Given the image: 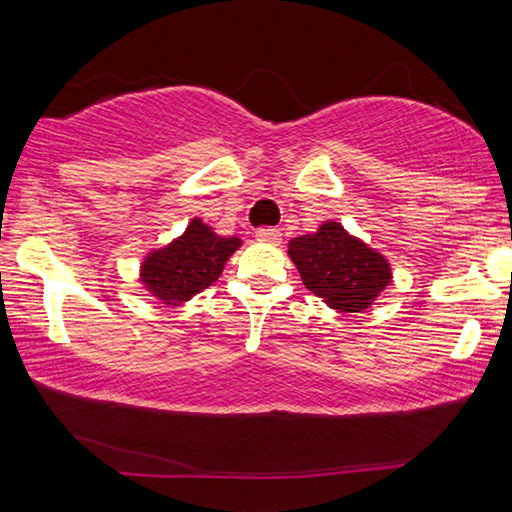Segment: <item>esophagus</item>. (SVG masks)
Returning a JSON list of instances; mask_svg holds the SVG:
<instances>
[{
  "label": "esophagus",
  "mask_w": 512,
  "mask_h": 512,
  "mask_svg": "<svg viewBox=\"0 0 512 512\" xmlns=\"http://www.w3.org/2000/svg\"><path fill=\"white\" fill-rule=\"evenodd\" d=\"M255 237H257V241H264V244H273V246H277L282 241L280 230H275V228H259L255 232Z\"/></svg>",
  "instance_id": "34e87169"
}]
</instances>
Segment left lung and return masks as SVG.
<instances>
[{
	"label": "left lung",
	"instance_id": "8db88e82",
	"mask_svg": "<svg viewBox=\"0 0 512 512\" xmlns=\"http://www.w3.org/2000/svg\"><path fill=\"white\" fill-rule=\"evenodd\" d=\"M289 257L305 287L341 314L368 309L391 282V264L341 223L327 221L314 235L289 241Z\"/></svg>",
	"mask_w": 512,
	"mask_h": 512
}]
</instances>
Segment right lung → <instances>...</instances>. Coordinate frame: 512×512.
Masks as SVG:
<instances>
[{"instance_id": "add662e5", "label": "right lung", "mask_w": 512, "mask_h": 512, "mask_svg": "<svg viewBox=\"0 0 512 512\" xmlns=\"http://www.w3.org/2000/svg\"><path fill=\"white\" fill-rule=\"evenodd\" d=\"M239 246V237H219L210 225L194 219L183 237L146 255L140 280L164 305H180L212 287Z\"/></svg>"}]
</instances>
